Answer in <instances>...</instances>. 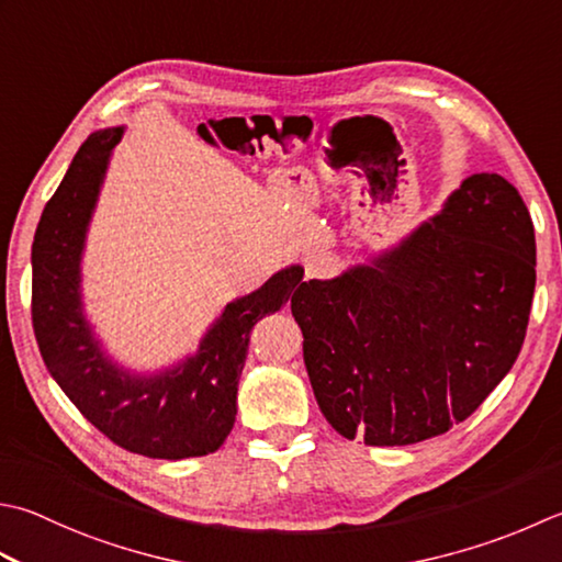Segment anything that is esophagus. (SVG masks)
<instances>
[{"label":"esophagus","mask_w":562,"mask_h":562,"mask_svg":"<svg viewBox=\"0 0 562 562\" xmlns=\"http://www.w3.org/2000/svg\"><path fill=\"white\" fill-rule=\"evenodd\" d=\"M304 270H306V280H314V278H326L328 272H331V260L328 258H310L306 260V266H304Z\"/></svg>","instance_id":"esophagus-1"}]
</instances>
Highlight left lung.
<instances>
[{
  "instance_id": "8db88e82",
  "label": "left lung",
  "mask_w": 562,
  "mask_h": 562,
  "mask_svg": "<svg viewBox=\"0 0 562 562\" xmlns=\"http://www.w3.org/2000/svg\"><path fill=\"white\" fill-rule=\"evenodd\" d=\"M536 288L521 194L475 172L397 246L310 280L292 302L318 409L368 446L465 422L519 356Z\"/></svg>"
}]
</instances>
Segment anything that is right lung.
<instances>
[{"instance_id":"add662e5","label":"right lung","mask_w":562,"mask_h":562,"mask_svg":"<svg viewBox=\"0 0 562 562\" xmlns=\"http://www.w3.org/2000/svg\"><path fill=\"white\" fill-rule=\"evenodd\" d=\"M124 131H94L43 209L31 248L33 331L53 380L109 441L146 458H200L218 450L234 428L252 326L296 300L304 268H282L256 292L228 302L200 348L172 366L156 372L119 366L85 314L82 256Z\"/></svg>"}]
</instances>
